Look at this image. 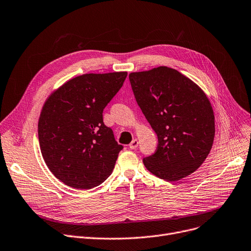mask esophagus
<instances>
[{"label":"esophagus","instance_id":"obj_1","mask_svg":"<svg viewBox=\"0 0 251 251\" xmlns=\"http://www.w3.org/2000/svg\"><path fill=\"white\" fill-rule=\"evenodd\" d=\"M137 147H138V140L137 139H133L132 142H131L130 146H129V148L131 150H135Z\"/></svg>","mask_w":251,"mask_h":251}]
</instances>
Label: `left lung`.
Instances as JSON below:
<instances>
[{
  "label": "left lung",
  "instance_id": "1",
  "mask_svg": "<svg viewBox=\"0 0 251 251\" xmlns=\"http://www.w3.org/2000/svg\"><path fill=\"white\" fill-rule=\"evenodd\" d=\"M129 80L159 140L155 152L143 159L144 166L166 181L192 174L205 161L215 138V115L204 91L166 66L132 72Z\"/></svg>",
  "mask_w": 251,
  "mask_h": 251
}]
</instances>
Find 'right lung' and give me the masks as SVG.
<instances>
[{
    "instance_id": "obj_1",
    "label": "right lung",
    "mask_w": 251,
    "mask_h": 251,
    "mask_svg": "<svg viewBox=\"0 0 251 251\" xmlns=\"http://www.w3.org/2000/svg\"><path fill=\"white\" fill-rule=\"evenodd\" d=\"M127 72L89 73L65 82L47 99L38 140L50 172L76 189L99 186L113 172L123 149L102 121V111Z\"/></svg>"
}]
</instances>
